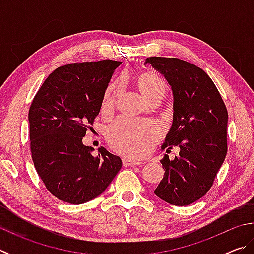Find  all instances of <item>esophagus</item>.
<instances>
[{"label": "esophagus", "mask_w": 254, "mask_h": 254, "mask_svg": "<svg viewBox=\"0 0 254 254\" xmlns=\"http://www.w3.org/2000/svg\"><path fill=\"white\" fill-rule=\"evenodd\" d=\"M122 162H123V166L124 167H128V166H136V165H139V166H141L142 165V162H137V161H135V160H131V159H127V158H123L122 159Z\"/></svg>", "instance_id": "1"}]
</instances>
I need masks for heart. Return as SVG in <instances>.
I'll return each instance as SVG.
<instances>
[{"label": "heart", "mask_w": 254, "mask_h": 254, "mask_svg": "<svg viewBox=\"0 0 254 254\" xmlns=\"http://www.w3.org/2000/svg\"><path fill=\"white\" fill-rule=\"evenodd\" d=\"M136 85L148 102L154 97H162L168 91V85L160 76L152 71H143L136 77ZM121 80L112 83L106 88L103 98V110H111L121 95ZM107 140L112 148L127 156L144 157L153 149L161 136V131L156 123L134 121L120 118L107 128Z\"/></svg>", "instance_id": "1"}]
</instances>
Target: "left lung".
I'll return each mask as SVG.
<instances>
[{
  "mask_svg": "<svg viewBox=\"0 0 254 254\" xmlns=\"http://www.w3.org/2000/svg\"><path fill=\"white\" fill-rule=\"evenodd\" d=\"M145 64L165 76L174 95L173 126L162 149L179 148L169 160L165 154V175L154 189L159 198L186 206L206 195L227 152V110L210 77L192 64L178 58L149 57Z\"/></svg>",
  "mask_w": 254,
  "mask_h": 254,
  "instance_id": "obj_1",
  "label": "left lung"
}]
</instances>
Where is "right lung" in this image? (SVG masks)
Segmentation results:
<instances>
[{
  "label": "right lung",
  "instance_id": "add662e5",
  "mask_svg": "<svg viewBox=\"0 0 254 254\" xmlns=\"http://www.w3.org/2000/svg\"><path fill=\"white\" fill-rule=\"evenodd\" d=\"M121 62L68 64L55 69L29 110L30 150L38 175L58 199L83 204L105 190L122 167L104 148L83 144L100 113L105 89Z\"/></svg>",
  "mask_w": 254,
  "mask_h": 254
}]
</instances>
